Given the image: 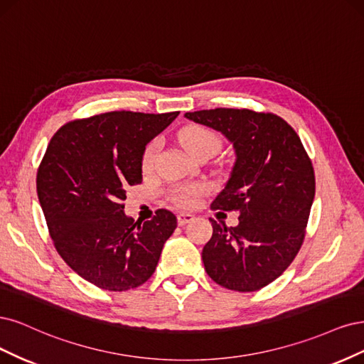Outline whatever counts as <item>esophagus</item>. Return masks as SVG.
I'll use <instances>...</instances> for the list:
<instances>
[{
	"label": "esophagus",
	"instance_id": "1",
	"mask_svg": "<svg viewBox=\"0 0 364 364\" xmlns=\"http://www.w3.org/2000/svg\"><path fill=\"white\" fill-rule=\"evenodd\" d=\"M193 220V215H191V213H178L177 215V222H178V225H186V224H189V222H192Z\"/></svg>",
	"mask_w": 364,
	"mask_h": 364
}]
</instances>
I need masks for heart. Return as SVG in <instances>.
I'll list each match as a JSON object with an SVG mask.
<instances>
[{
  "label": "heart",
  "instance_id": "1",
  "mask_svg": "<svg viewBox=\"0 0 364 364\" xmlns=\"http://www.w3.org/2000/svg\"><path fill=\"white\" fill-rule=\"evenodd\" d=\"M180 140L187 152H191L192 156H199L201 152L213 151L216 152L220 148L219 137L208 128L199 127V125H191L186 127L180 133ZM157 144L152 142L146 146L144 152V168H151L152 161L156 159ZM205 191V187L201 184H183L178 186L173 191V199L181 205H192L198 196H201Z\"/></svg>",
  "mask_w": 364,
  "mask_h": 364
}]
</instances>
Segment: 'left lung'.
I'll list each match as a JSON object with an SVG mask.
<instances>
[{"label":"left lung","instance_id":"obj_1","mask_svg":"<svg viewBox=\"0 0 364 364\" xmlns=\"http://www.w3.org/2000/svg\"><path fill=\"white\" fill-rule=\"evenodd\" d=\"M224 134L236 152L230 178L213 210L237 212L239 224L210 219L203 250L215 283L255 291L272 283L295 259L306 237L314 198V171L296 132L274 113L215 109L184 114Z\"/></svg>","mask_w":364,"mask_h":364}]
</instances>
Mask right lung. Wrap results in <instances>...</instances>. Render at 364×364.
<instances>
[{
    "label": "right lung",
    "instance_id": "1",
    "mask_svg": "<svg viewBox=\"0 0 364 364\" xmlns=\"http://www.w3.org/2000/svg\"><path fill=\"white\" fill-rule=\"evenodd\" d=\"M109 112L65 124L38 169V196L57 252L81 278L122 291L154 274L177 218L160 208L142 222L124 213L142 183L145 146L178 116Z\"/></svg>",
    "mask_w": 364,
    "mask_h": 364
}]
</instances>
